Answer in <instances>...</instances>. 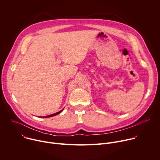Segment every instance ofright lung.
<instances>
[{
	"instance_id": "right-lung-1",
	"label": "right lung",
	"mask_w": 160,
	"mask_h": 160,
	"mask_svg": "<svg viewBox=\"0 0 160 160\" xmlns=\"http://www.w3.org/2000/svg\"><path fill=\"white\" fill-rule=\"evenodd\" d=\"M62 110H63V109H62V110L59 111V112H56V113H54V114H52V115H48V116H45V117H43V118H49V117H54V116H55V115H58V114H59L60 112H61ZM41 118H42V117H41Z\"/></svg>"
}]
</instances>
